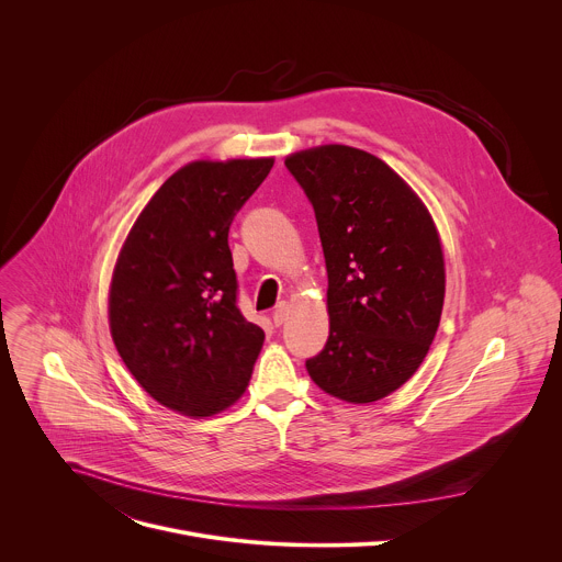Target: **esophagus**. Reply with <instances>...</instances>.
<instances>
[{
    "label": "esophagus",
    "instance_id": "esophagus-1",
    "mask_svg": "<svg viewBox=\"0 0 562 562\" xmlns=\"http://www.w3.org/2000/svg\"><path fill=\"white\" fill-rule=\"evenodd\" d=\"M289 313H291V304L289 302H282V304H278L276 306V311H273V323L280 327V325H284L286 323V317H289Z\"/></svg>",
    "mask_w": 562,
    "mask_h": 562
}]
</instances>
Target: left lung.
<instances>
[{"label": "left lung", "instance_id": "8db88e82", "mask_svg": "<svg viewBox=\"0 0 562 562\" xmlns=\"http://www.w3.org/2000/svg\"><path fill=\"white\" fill-rule=\"evenodd\" d=\"M284 165L313 204L329 276V338L306 371L345 403H375L418 371L436 338L445 302L436 222L367 150L323 144Z\"/></svg>", "mask_w": 562, "mask_h": 562}]
</instances>
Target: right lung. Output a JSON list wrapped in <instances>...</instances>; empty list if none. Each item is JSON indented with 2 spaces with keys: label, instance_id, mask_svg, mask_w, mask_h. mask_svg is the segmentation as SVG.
I'll use <instances>...</instances> for the list:
<instances>
[{
  "label": "right lung",
  "instance_id": "right-lung-1",
  "mask_svg": "<svg viewBox=\"0 0 562 562\" xmlns=\"http://www.w3.org/2000/svg\"><path fill=\"white\" fill-rule=\"evenodd\" d=\"M273 157L195 159L131 226L109 286V327L139 386L171 412L209 418L249 386L265 331L237 308L228 226Z\"/></svg>",
  "mask_w": 562,
  "mask_h": 562
}]
</instances>
